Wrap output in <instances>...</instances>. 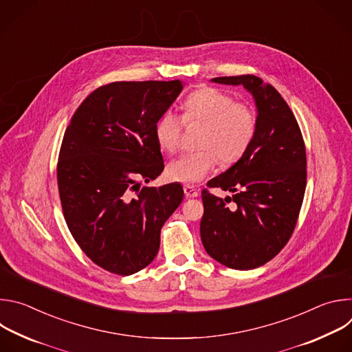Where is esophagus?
<instances>
[{"label": "esophagus", "instance_id": "1", "mask_svg": "<svg viewBox=\"0 0 352 352\" xmlns=\"http://www.w3.org/2000/svg\"><path fill=\"white\" fill-rule=\"evenodd\" d=\"M184 193L186 197H197L199 190L193 185H184Z\"/></svg>", "mask_w": 352, "mask_h": 352}]
</instances>
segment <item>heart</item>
Returning a JSON list of instances; mask_svg holds the SVG:
<instances>
[{"label": "heart", "instance_id": "1", "mask_svg": "<svg viewBox=\"0 0 352 352\" xmlns=\"http://www.w3.org/2000/svg\"><path fill=\"white\" fill-rule=\"evenodd\" d=\"M185 122L199 121L205 128L196 152H185L167 166V175L177 182L202 181L217 166L219 157L230 164L239 160L254 140L256 117L254 111L217 89L202 87L192 91L182 104ZM182 132L181 118L166 111L155 128L156 140L167 152H175Z\"/></svg>", "mask_w": 352, "mask_h": 352}]
</instances>
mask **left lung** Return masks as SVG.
Here are the masks:
<instances>
[{
  "mask_svg": "<svg viewBox=\"0 0 352 352\" xmlns=\"http://www.w3.org/2000/svg\"><path fill=\"white\" fill-rule=\"evenodd\" d=\"M212 82L243 86L255 100L258 116L254 140L243 156L208 182L232 192V197L202 192L200 238L219 263L249 270L273 259L295 228L307 186L305 144L291 109L272 85L254 75Z\"/></svg>",
  "mask_w": 352,
  "mask_h": 352,
  "instance_id": "8db88e82",
  "label": "left lung"
}]
</instances>
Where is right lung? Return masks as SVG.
Here are the masks:
<instances>
[{
	"label": "right lung",
	"mask_w": 352,
	"mask_h": 352,
	"mask_svg": "<svg viewBox=\"0 0 352 352\" xmlns=\"http://www.w3.org/2000/svg\"><path fill=\"white\" fill-rule=\"evenodd\" d=\"M181 80L114 82L91 91L68 125L57 166L67 226L97 266L129 276L153 262L160 231L184 199L178 182L159 188L164 162L155 128Z\"/></svg>",
	"instance_id": "obj_1"
}]
</instances>
